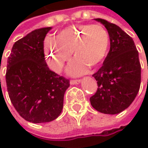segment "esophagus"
<instances>
[{
  "instance_id": "obj_1",
  "label": "esophagus",
  "mask_w": 148,
  "mask_h": 148,
  "mask_svg": "<svg viewBox=\"0 0 148 148\" xmlns=\"http://www.w3.org/2000/svg\"><path fill=\"white\" fill-rule=\"evenodd\" d=\"M80 83H81V80H72L70 81L71 85H77V84H80Z\"/></svg>"
}]
</instances>
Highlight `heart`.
Masks as SVG:
<instances>
[{
  "mask_svg": "<svg viewBox=\"0 0 148 148\" xmlns=\"http://www.w3.org/2000/svg\"><path fill=\"white\" fill-rule=\"evenodd\" d=\"M110 38L108 32L99 24H81L69 27L45 41V49L49 67L62 71L73 53L74 59L67 72L73 76L83 74L88 66L95 67L107 56Z\"/></svg>",
  "mask_w": 148,
  "mask_h": 148,
  "instance_id": "b5f03b06",
  "label": "heart"
}]
</instances>
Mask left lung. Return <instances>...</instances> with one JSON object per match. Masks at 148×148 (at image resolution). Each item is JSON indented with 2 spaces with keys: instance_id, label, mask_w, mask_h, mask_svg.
Returning <instances> with one entry per match:
<instances>
[{
  "instance_id": "1",
  "label": "left lung",
  "mask_w": 148,
  "mask_h": 148,
  "mask_svg": "<svg viewBox=\"0 0 148 148\" xmlns=\"http://www.w3.org/2000/svg\"><path fill=\"white\" fill-rule=\"evenodd\" d=\"M108 32L110 50L93 76L98 90L90 99L92 107L104 114H118L133 103L141 84V64L131 37L117 25L95 18Z\"/></svg>"
}]
</instances>
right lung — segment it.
Masks as SVG:
<instances>
[{"instance_id":"obj_1","label":"right lung","mask_w":148,"mask_h":148,"mask_svg":"<svg viewBox=\"0 0 148 148\" xmlns=\"http://www.w3.org/2000/svg\"><path fill=\"white\" fill-rule=\"evenodd\" d=\"M51 27L36 29L17 40L7 60V90L13 106L24 120L45 123L62 112L70 81L51 71L45 62L44 40Z\"/></svg>"}]
</instances>
